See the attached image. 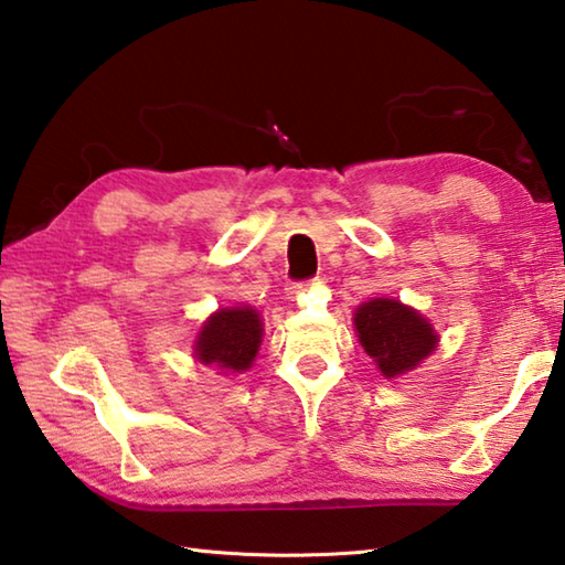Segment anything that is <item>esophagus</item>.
Here are the masks:
<instances>
[{"label": "esophagus", "instance_id": "esophagus-1", "mask_svg": "<svg viewBox=\"0 0 565 565\" xmlns=\"http://www.w3.org/2000/svg\"><path fill=\"white\" fill-rule=\"evenodd\" d=\"M306 286H309V284H303V281H294V284H289V294H291V296H299V294H303V291H306Z\"/></svg>", "mask_w": 565, "mask_h": 565}]
</instances>
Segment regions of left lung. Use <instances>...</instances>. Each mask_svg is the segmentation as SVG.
Segmentation results:
<instances>
[{"label": "left lung", "mask_w": 565, "mask_h": 565, "mask_svg": "<svg viewBox=\"0 0 565 565\" xmlns=\"http://www.w3.org/2000/svg\"><path fill=\"white\" fill-rule=\"evenodd\" d=\"M355 331L365 353L385 377H397L425 361L437 335L423 316L393 299H373L355 311Z\"/></svg>", "instance_id": "left-lung-1"}]
</instances>
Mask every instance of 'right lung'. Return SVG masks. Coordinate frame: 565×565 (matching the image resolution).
<instances>
[{"label": "right lung", "instance_id": "add662e5", "mask_svg": "<svg viewBox=\"0 0 565 565\" xmlns=\"http://www.w3.org/2000/svg\"><path fill=\"white\" fill-rule=\"evenodd\" d=\"M262 343L259 313L247 306L220 309L200 331L194 355L204 365H217L220 371L242 373L252 365Z\"/></svg>", "mask_w": 565, "mask_h": 565}]
</instances>
